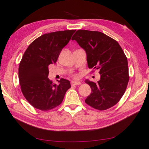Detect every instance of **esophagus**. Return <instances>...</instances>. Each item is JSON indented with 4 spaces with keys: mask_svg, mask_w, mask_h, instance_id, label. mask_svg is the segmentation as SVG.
Returning a JSON list of instances; mask_svg holds the SVG:
<instances>
[{
    "mask_svg": "<svg viewBox=\"0 0 149 149\" xmlns=\"http://www.w3.org/2000/svg\"><path fill=\"white\" fill-rule=\"evenodd\" d=\"M81 84V82H79V81H72V82H71L72 85L77 86V85H80Z\"/></svg>",
    "mask_w": 149,
    "mask_h": 149,
    "instance_id": "1",
    "label": "esophagus"
}]
</instances>
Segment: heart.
I'll return each mask as SVG.
<instances>
[{"label": "heart", "instance_id": "b5f03b06", "mask_svg": "<svg viewBox=\"0 0 149 149\" xmlns=\"http://www.w3.org/2000/svg\"><path fill=\"white\" fill-rule=\"evenodd\" d=\"M74 76L75 77H77V75H74Z\"/></svg>", "mask_w": 149, "mask_h": 149}]
</instances>
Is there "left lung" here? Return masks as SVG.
<instances>
[{"mask_svg":"<svg viewBox=\"0 0 149 149\" xmlns=\"http://www.w3.org/2000/svg\"><path fill=\"white\" fill-rule=\"evenodd\" d=\"M72 40L85 50L89 68L99 70L97 83L86 80L92 92L85 103L95 109L104 110L121 100L129 80L127 58L119 43L100 31L79 30Z\"/></svg>","mask_w":149,"mask_h":149,"instance_id":"obj_1","label":"left lung"}]
</instances>
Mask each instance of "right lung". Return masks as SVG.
<instances>
[{
	"mask_svg": "<svg viewBox=\"0 0 149 149\" xmlns=\"http://www.w3.org/2000/svg\"><path fill=\"white\" fill-rule=\"evenodd\" d=\"M75 30L51 32L37 38L26 49L19 67L20 88L29 103L47 111L62 103L71 87L68 80L61 78L59 85L48 79V66L57 62L62 49Z\"/></svg>",
	"mask_w": 149,
	"mask_h": 149,
	"instance_id": "1",
	"label": "right lung"
}]
</instances>
